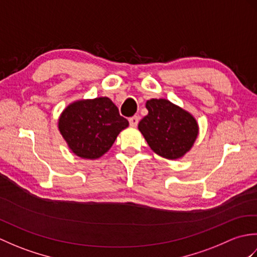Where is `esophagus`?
<instances>
[{"mask_svg": "<svg viewBox=\"0 0 257 257\" xmlns=\"http://www.w3.org/2000/svg\"><path fill=\"white\" fill-rule=\"evenodd\" d=\"M138 122H139L138 116H134L129 119V123H130V125H133V127H136V125L138 124Z\"/></svg>", "mask_w": 257, "mask_h": 257, "instance_id": "1", "label": "esophagus"}]
</instances>
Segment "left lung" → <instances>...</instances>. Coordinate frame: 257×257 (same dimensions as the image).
<instances>
[{"label":"left lung","instance_id":"8db88e82","mask_svg":"<svg viewBox=\"0 0 257 257\" xmlns=\"http://www.w3.org/2000/svg\"><path fill=\"white\" fill-rule=\"evenodd\" d=\"M148 114L140 120L139 132L151 150L168 160H177L192 148L199 123L191 112L168 99L147 100Z\"/></svg>","mask_w":257,"mask_h":257}]
</instances>
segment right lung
I'll use <instances>...</instances> for the list:
<instances>
[{"label": "right lung", "mask_w": 257, "mask_h": 257, "mask_svg": "<svg viewBox=\"0 0 257 257\" xmlns=\"http://www.w3.org/2000/svg\"><path fill=\"white\" fill-rule=\"evenodd\" d=\"M128 125V120L120 116L108 97L75 100L58 118V130L70 151L87 160L105 155Z\"/></svg>", "instance_id": "right-lung-1"}]
</instances>
